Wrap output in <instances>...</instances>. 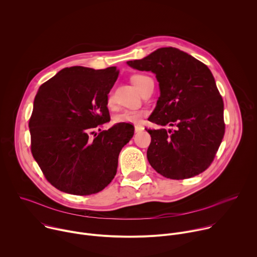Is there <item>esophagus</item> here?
<instances>
[{
  "label": "esophagus",
  "instance_id": "esophagus-1",
  "mask_svg": "<svg viewBox=\"0 0 257 257\" xmlns=\"http://www.w3.org/2000/svg\"><path fill=\"white\" fill-rule=\"evenodd\" d=\"M143 130H144V128H143L142 126H140V125H136V126H135V128H134V131H135V133L141 132V131H143Z\"/></svg>",
  "mask_w": 257,
  "mask_h": 257
}]
</instances>
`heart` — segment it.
<instances>
[{
    "label": "heart",
    "instance_id": "obj_1",
    "mask_svg": "<svg viewBox=\"0 0 257 257\" xmlns=\"http://www.w3.org/2000/svg\"><path fill=\"white\" fill-rule=\"evenodd\" d=\"M150 77L145 75H135L132 77V81L137 89L140 91L142 89L143 83L146 79ZM111 96L108 97V101H111ZM145 115L144 111H139V109H124L120 114H118L115 118L117 123H130V124H138L141 122L142 117Z\"/></svg>",
    "mask_w": 257,
    "mask_h": 257
}]
</instances>
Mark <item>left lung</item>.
<instances>
[{
  "mask_svg": "<svg viewBox=\"0 0 257 257\" xmlns=\"http://www.w3.org/2000/svg\"><path fill=\"white\" fill-rule=\"evenodd\" d=\"M139 71H152L161 95L149 120L175 129H146L151 166L166 178L194 177L212 163L225 134L224 101L210 70L176 48H161L141 60L128 61Z\"/></svg>",
  "mask_w": 257,
  "mask_h": 257,
  "instance_id": "1",
  "label": "left lung"
}]
</instances>
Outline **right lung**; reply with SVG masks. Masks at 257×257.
<instances>
[{"mask_svg":"<svg viewBox=\"0 0 257 257\" xmlns=\"http://www.w3.org/2000/svg\"><path fill=\"white\" fill-rule=\"evenodd\" d=\"M118 75L116 67L64 68L36 93L29 120L31 153L60 191L90 195L114 179L134 126L117 123L97 135L93 130L109 122L107 94Z\"/></svg>","mask_w":257,"mask_h":257,"instance_id":"1","label":"right lung"}]
</instances>
